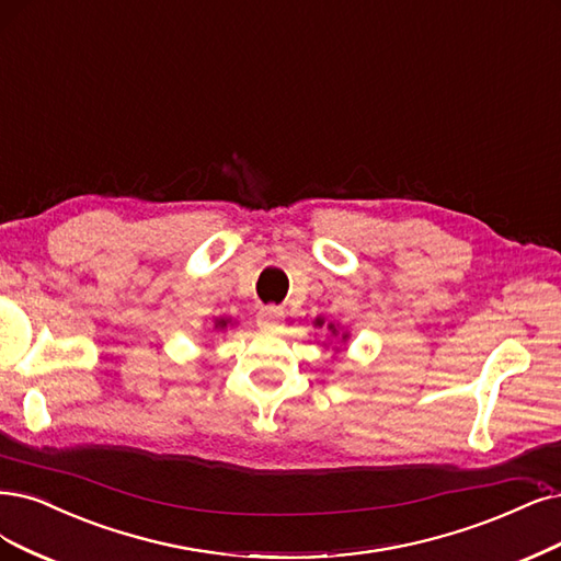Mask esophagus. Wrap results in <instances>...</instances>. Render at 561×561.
<instances>
[{
  "instance_id": "esophagus-1",
  "label": "esophagus",
  "mask_w": 561,
  "mask_h": 561,
  "mask_svg": "<svg viewBox=\"0 0 561 561\" xmlns=\"http://www.w3.org/2000/svg\"><path fill=\"white\" fill-rule=\"evenodd\" d=\"M284 319H286V312L282 307H275V305H267V307H261L259 314H256V323L261 330H267V333H273V330L282 328L284 325Z\"/></svg>"
}]
</instances>
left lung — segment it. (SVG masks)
<instances>
[{
  "label": "left lung",
  "instance_id": "1",
  "mask_svg": "<svg viewBox=\"0 0 561 561\" xmlns=\"http://www.w3.org/2000/svg\"><path fill=\"white\" fill-rule=\"evenodd\" d=\"M312 323H314V328H323V325H325L330 340H335V344L330 342V344H333V351H342V346H346L348 333H346V330H344L340 323H325L323 317H317ZM323 346H325V344H323Z\"/></svg>",
  "mask_w": 561,
  "mask_h": 561
}]
</instances>
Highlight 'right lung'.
I'll return each mask as SVG.
<instances>
[{
    "label": "right lung",
    "instance_id": "right-lung-1",
    "mask_svg": "<svg viewBox=\"0 0 561 561\" xmlns=\"http://www.w3.org/2000/svg\"><path fill=\"white\" fill-rule=\"evenodd\" d=\"M215 330H226L228 325H236V321L233 319H228V317H215Z\"/></svg>",
    "mask_w": 561,
    "mask_h": 561
}]
</instances>
